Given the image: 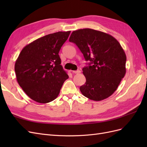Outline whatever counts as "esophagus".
I'll list each match as a JSON object with an SVG mask.
<instances>
[{"label": "esophagus", "instance_id": "obj_1", "mask_svg": "<svg viewBox=\"0 0 147 147\" xmlns=\"http://www.w3.org/2000/svg\"><path fill=\"white\" fill-rule=\"evenodd\" d=\"M74 74H80L81 72V71L80 70H74L72 72Z\"/></svg>", "mask_w": 147, "mask_h": 147}]
</instances>
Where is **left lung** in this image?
Returning a JSON list of instances; mask_svg holds the SVG:
<instances>
[{"label": "left lung", "mask_w": 147, "mask_h": 147, "mask_svg": "<svg viewBox=\"0 0 147 147\" xmlns=\"http://www.w3.org/2000/svg\"><path fill=\"white\" fill-rule=\"evenodd\" d=\"M69 42L76 44L88 66L83 68L86 83L80 88L87 98L100 101L117 90L126 74V56L112 35L92 29L73 31Z\"/></svg>", "instance_id": "obj_1"}]
</instances>
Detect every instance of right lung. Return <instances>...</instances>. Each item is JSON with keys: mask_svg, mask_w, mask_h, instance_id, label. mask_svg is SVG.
Wrapping results in <instances>:
<instances>
[{"mask_svg": "<svg viewBox=\"0 0 147 147\" xmlns=\"http://www.w3.org/2000/svg\"><path fill=\"white\" fill-rule=\"evenodd\" d=\"M70 33L57 32L35 40L23 48L16 61L18 83L30 99L38 103L55 100L69 78L61 65L59 52Z\"/></svg>", "mask_w": 147, "mask_h": 147, "instance_id": "obj_1", "label": "right lung"}]
</instances>
